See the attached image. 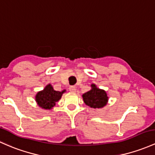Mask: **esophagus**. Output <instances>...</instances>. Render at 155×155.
<instances>
[{"mask_svg": "<svg viewBox=\"0 0 155 155\" xmlns=\"http://www.w3.org/2000/svg\"><path fill=\"white\" fill-rule=\"evenodd\" d=\"M69 91H71V92H76V87L74 86H71L69 87Z\"/></svg>", "mask_w": 155, "mask_h": 155, "instance_id": "1", "label": "esophagus"}]
</instances>
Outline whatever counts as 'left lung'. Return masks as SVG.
Listing matches in <instances>:
<instances>
[{
    "instance_id": "left-lung-1",
    "label": "left lung",
    "mask_w": 155,
    "mask_h": 155,
    "mask_svg": "<svg viewBox=\"0 0 155 155\" xmlns=\"http://www.w3.org/2000/svg\"><path fill=\"white\" fill-rule=\"evenodd\" d=\"M91 90L82 95L84 103L94 109L103 108L107 104L109 100L107 94L104 90L97 88L95 84H91Z\"/></svg>"
}]
</instances>
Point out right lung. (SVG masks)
<instances>
[{"instance_id":"obj_1","label":"right lung","mask_w":155,"mask_h":155,"mask_svg":"<svg viewBox=\"0 0 155 155\" xmlns=\"http://www.w3.org/2000/svg\"><path fill=\"white\" fill-rule=\"evenodd\" d=\"M66 91H55L53 89L51 84H48L44 88V90L38 91L35 95V101L40 107L44 109H51L55 106L56 102H58L62 94Z\"/></svg>"}]
</instances>
